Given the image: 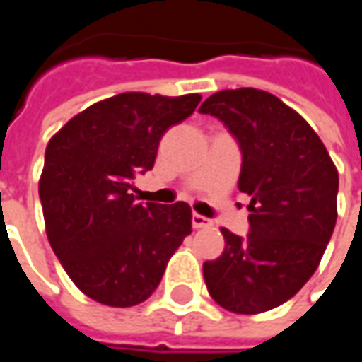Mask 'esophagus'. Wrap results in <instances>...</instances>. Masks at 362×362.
I'll return each instance as SVG.
<instances>
[{
    "label": "esophagus",
    "instance_id": "34e87169",
    "mask_svg": "<svg viewBox=\"0 0 362 362\" xmlns=\"http://www.w3.org/2000/svg\"><path fill=\"white\" fill-rule=\"evenodd\" d=\"M192 225L196 227V229H204V227H211V219H207V217L199 216V214H194L192 216Z\"/></svg>",
    "mask_w": 362,
    "mask_h": 362
}]
</instances>
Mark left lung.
Wrapping results in <instances>:
<instances>
[{
    "instance_id": "obj_1",
    "label": "left lung",
    "mask_w": 362,
    "mask_h": 362,
    "mask_svg": "<svg viewBox=\"0 0 362 362\" xmlns=\"http://www.w3.org/2000/svg\"><path fill=\"white\" fill-rule=\"evenodd\" d=\"M241 148L239 189L249 235L221 229V257L204 262L209 296L233 313L269 312L312 278L337 221L339 174L308 121L276 95L221 90L202 103Z\"/></svg>"
}]
</instances>
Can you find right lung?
Here are the masks:
<instances>
[{
  "mask_svg": "<svg viewBox=\"0 0 362 362\" xmlns=\"http://www.w3.org/2000/svg\"><path fill=\"white\" fill-rule=\"evenodd\" d=\"M199 100L119 93L78 113L49 141L39 182L47 237L68 276L95 302H145L192 233L188 204H139L131 188L155 166L164 133Z\"/></svg>",
  "mask_w": 362,
  "mask_h": 362,
  "instance_id": "right-lung-1",
  "label": "right lung"
}]
</instances>
